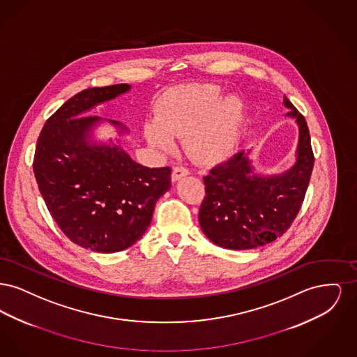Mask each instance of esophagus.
<instances>
[{
	"mask_svg": "<svg viewBox=\"0 0 357 357\" xmlns=\"http://www.w3.org/2000/svg\"><path fill=\"white\" fill-rule=\"evenodd\" d=\"M188 174H190V171L187 170L186 167H182V166H176V167H174V170H172L171 179H172L174 182H176V181H179L181 178L187 176Z\"/></svg>",
	"mask_w": 357,
	"mask_h": 357,
	"instance_id": "1",
	"label": "esophagus"
}]
</instances>
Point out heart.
Returning a JSON list of instances; mask_svg holds the SVG:
<instances>
[{
	"label": "heart",
	"instance_id": "obj_1",
	"mask_svg": "<svg viewBox=\"0 0 357 357\" xmlns=\"http://www.w3.org/2000/svg\"><path fill=\"white\" fill-rule=\"evenodd\" d=\"M245 118V105L236 95L221 98L214 84H194L165 95L156 119L146 124L149 143L172 150L174 136L185 135L190 153L204 163H218L236 153Z\"/></svg>",
	"mask_w": 357,
	"mask_h": 357
}]
</instances>
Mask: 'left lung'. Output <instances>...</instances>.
Wrapping results in <instances>:
<instances>
[{"label":"left lung","mask_w":357,"mask_h":357,"mask_svg":"<svg viewBox=\"0 0 357 357\" xmlns=\"http://www.w3.org/2000/svg\"><path fill=\"white\" fill-rule=\"evenodd\" d=\"M284 105L300 131L293 167L271 176L255 174L249 150L233 155L204 178L199 225L204 236L221 248L248 250L268 245L288 230L301 208L314 156L305 118L287 96Z\"/></svg>","instance_id":"left-lung-1"}]
</instances>
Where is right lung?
I'll use <instances>...</instances> for the list:
<instances>
[{
	"mask_svg": "<svg viewBox=\"0 0 357 357\" xmlns=\"http://www.w3.org/2000/svg\"><path fill=\"white\" fill-rule=\"evenodd\" d=\"M130 89L115 84L79 92L47 120L37 139L33 171L44 202L73 243L96 253L120 252L139 241L156 201L171 187L170 167L142 166L118 143L91 137L102 119L85 112ZM108 123L126 132L119 121Z\"/></svg>",
	"mask_w": 357,
	"mask_h": 357,
	"instance_id": "right-lung-1",
	"label": "right lung"
}]
</instances>
